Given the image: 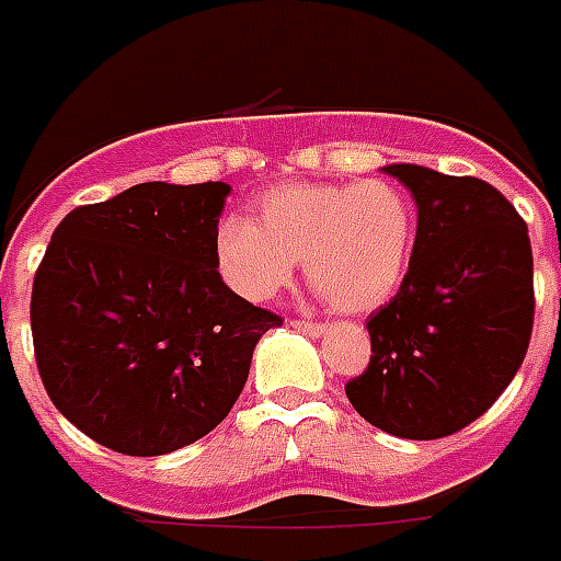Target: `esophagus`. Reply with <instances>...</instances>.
Masks as SVG:
<instances>
[{"instance_id": "esophagus-1", "label": "esophagus", "mask_w": 561, "mask_h": 561, "mask_svg": "<svg viewBox=\"0 0 561 561\" xmlns=\"http://www.w3.org/2000/svg\"><path fill=\"white\" fill-rule=\"evenodd\" d=\"M289 325L298 328V331H305V334H310V336H322L328 331L322 322H310V319H289Z\"/></svg>"}]
</instances>
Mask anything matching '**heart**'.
<instances>
[{
	"label": "heart",
	"mask_w": 561,
	"mask_h": 561,
	"mask_svg": "<svg viewBox=\"0 0 561 561\" xmlns=\"http://www.w3.org/2000/svg\"><path fill=\"white\" fill-rule=\"evenodd\" d=\"M414 242V204L390 180L289 183L256 197L251 225L221 221L213 256L221 280L256 305L275 298L301 260L328 305L366 313L396 296Z\"/></svg>",
	"instance_id": "heart-1"
}]
</instances>
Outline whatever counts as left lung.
<instances>
[{
	"mask_svg": "<svg viewBox=\"0 0 561 561\" xmlns=\"http://www.w3.org/2000/svg\"><path fill=\"white\" fill-rule=\"evenodd\" d=\"M416 201L408 275L366 319L373 357L345 396L366 423L408 440L461 432L520 369L533 336L526 221L479 176L387 165Z\"/></svg>",
	"mask_w": 561,
	"mask_h": 561,
	"instance_id": "1",
	"label": "left lung"
}]
</instances>
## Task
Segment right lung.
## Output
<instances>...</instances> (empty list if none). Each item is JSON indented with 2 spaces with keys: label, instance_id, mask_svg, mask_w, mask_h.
<instances>
[{
  "label": "right lung",
  "instance_id": "1",
  "mask_svg": "<svg viewBox=\"0 0 561 561\" xmlns=\"http://www.w3.org/2000/svg\"><path fill=\"white\" fill-rule=\"evenodd\" d=\"M227 195V183H141L56 227L32 284L37 373L96 444L165 456L209 435L256 340L284 322L218 275Z\"/></svg>",
  "mask_w": 561,
  "mask_h": 561
}]
</instances>
